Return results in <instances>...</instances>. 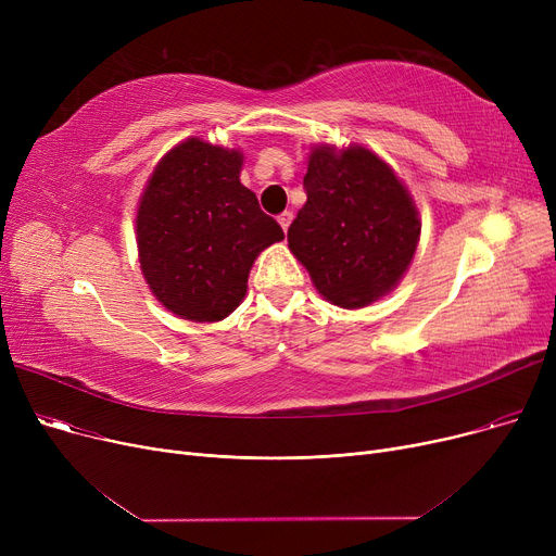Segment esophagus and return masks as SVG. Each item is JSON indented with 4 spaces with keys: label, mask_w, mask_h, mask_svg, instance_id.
I'll use <instances>...</instances> for the list:
<instances>
[{
    "label": "esophagus",
    "mask_w": 556,
    "mask_h": 556,
    "mask_svg": "<svg viewBox=\"0 0 556 556\" xmlns=\"http://www.w3.org/2000/svg\"><path fill=\"white\" fill-rule=\"evenodd\" d=\"M277 220H279V225H281V229H283V231H288L290 223H293V212H283V214H279V216H277Z\"/></svg>",
    "instance_id": "esophagus-1"
}]
</instances>
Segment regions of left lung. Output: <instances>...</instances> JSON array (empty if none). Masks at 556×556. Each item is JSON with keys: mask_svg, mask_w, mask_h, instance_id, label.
I'll list each match as a JSON object with an SVG mask.
<instances>
[{"mask_svg": "<svg viewBox=\"0 0 556 556\" xmlns=\"http://www.w3.org/2000/svg\"><path fill=\"white\" fill-rule=\"evenodd\" d=\"M306 204L288 227V248L315 288L342 308L390 293L410 266L421 223L394 170L371 151L315 149Z\"/></svg>", "mask_w": 556, "mask_h": 556, "instance_id": "1", "label": "left lung"}]
</instances>
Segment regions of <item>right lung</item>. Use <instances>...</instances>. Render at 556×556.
Masks as SVG:
<instances>
[{
	"label": "right lung",
	"instance_id": "1",
	"mask_svg": "<svg viewBox=\"0 0 556 556\" xmlns=\"http://www.w3.org/2000/svg\"><path fill=\"white\" fill-rule=\"evenodd\" d=\"M243 155L200 139L164 155L137 212L141 273L175 315L216 323L241 304L261 250L283 239L241 185Z\"/></svg>",
	"mask_w": 556,
	"mask_h": 556
}]
</instances>
